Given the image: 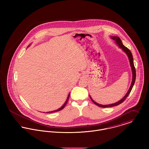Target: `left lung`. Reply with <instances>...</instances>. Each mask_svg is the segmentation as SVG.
I'll return each instance as SVG.
<instances>
[{"label":"left lung","mask_w":149,"mask_h":149,"mask_svg":"<svg viewBox=\"0 0 149 149\" xmlns=\"http://www.w3.org/2000/svg\"><path fill=\"white\" fill-rule=\"evenodd\" d=\"M111 38H112L113 40H114L115 41V42L116 43V45L119 46V48L122 49V50L127 54L129 61H130V66L131 68V70H132V82L131 85L130 86L129 89L128 90L127 93L126 94V95L119 101L113 103V104H108V105H102V104H100L96 102H95L91 97V96L89 95V97L91 99V100L94 103V104H95L96 105H97V106L100 107H102V108H106V107H111L116 106H118L119 104H121L122 103H123L126 99L127 98L128 95L130 94V93L131 91V89L133 87V86L134 85L135 83V79H136V71H135V68L134 67V60H133V57H132V55L131 52H130V50L128 49L127 47H125L123 44L122 43V42L121 41V40L120 39V38L119 37H116V36H111Z\"/></svg>","instance_id":"8db88e82"}]
</instances>
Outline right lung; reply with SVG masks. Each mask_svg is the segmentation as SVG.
Masks as SVG:
<instances>
[{
    "label": "right lung",
    "instance_id": "add662e5",
    "mask_svg": "<svg viewBox=\"0 0 149 149\" xmlns=\"http://www.w3.org/2000/svg\"><path fill=\"white\" fill-rule=\"evenodd\" d=\"M70 93L68 94V97H67V99H66V101H65V102L64 103V104L60 108H58V109H56V110H54V111H49V112H46V113H52V112H57V111H60V110H61V109H63V108H64L65 106H66V103H67V102H68V99H69V96H70ZM44 113V112H43Z\"/></svg>",
    "mask_w": 149,
    "mask_h": 149
}]
</instances>
